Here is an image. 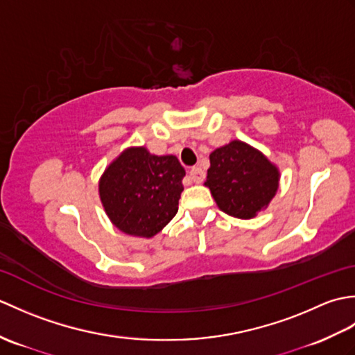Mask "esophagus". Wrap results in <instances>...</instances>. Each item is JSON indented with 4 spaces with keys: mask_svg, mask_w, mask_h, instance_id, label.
<instances>
[{
    "mask_svg": "<svg viewBox=\"0 0 355 355\" xmlns=\"http://www.w3.org/2000/svg\"><path fill=\"white\" fill-rule=\"evenodd\" d=\"M206 173L198 166H193V168L189 171V178L192 180L193 183H202V180H205Z\"/></svg>",
    "mask_w": 355,
    "mask_h": 355,
    "instance_id": "34e87169",
    "label": "esophagus"
}]
</instances>
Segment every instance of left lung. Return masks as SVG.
I'll list each match as a JSON object with an SVG mask.
<instances>
[{
	"instance_id": "left-lung-1",
	"label": "left lung",
	"mask_w": 355,
	"mask_h": 355,
	"mask_svg": "<svg viewBox=\"0 0 355 355\" xmlns=\"http://www.w3.org/2000/svg\"><path fill=\"white\" fill-rule=\"evenodd\" d=\"M277 182L276 166L259 150L233 140L210 154L205 184L223 212L250 220L268 206L277 191Z\"/></svg>"
}]
</instances>
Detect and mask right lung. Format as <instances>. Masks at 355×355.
Returning a JSON list of instances; mask_svg holds the SVG:
<instances>
[{
  "mask_svg": "<svg viewBox=\"0 0 355 355\" xmlns=\"http://www.w3.org/2000/svg\"><path fill=\"white\" fill-rule=\"evenodd\" d=\"M186 171L173 155H153L130 148L112 162L101 178L105 212L128 235H157L178 212Z\"/></svg>",
  "mask_w": 355,
  "mask_h": 355,
  "instance_id": "right-lung-1",
  "label": "right lung"
}]
</instances>
